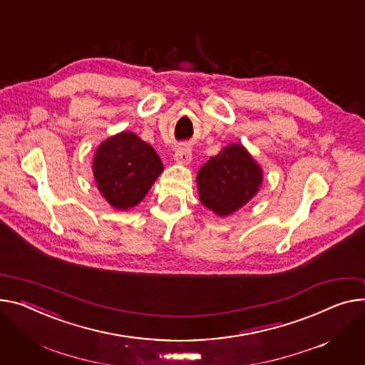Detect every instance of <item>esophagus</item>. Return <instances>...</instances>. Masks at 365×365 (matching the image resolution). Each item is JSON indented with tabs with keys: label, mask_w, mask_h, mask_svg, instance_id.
<instances>
[{
	"label": "esophagus",
	"mask_w": 365,
	"mask_h": 365,
	"mask_svg": "<svg viewBox=\"0 0 365 365\" xmlns=\"http://www.w3.org/2000/svg\"><path fill=\"white\" fill-rule=\"evenodd\" d=\"M175 160H176L179 164H183V165L189 164L190 160H192V151H190V148H187V147H180V148H178L176 153H175Z\"/></svg>",
	"instance_id": "obj_1"
}]
</instances>
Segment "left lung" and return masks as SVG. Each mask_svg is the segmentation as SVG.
I'll return each instance as SVG.
<instances>
[{"label": "left lung", "instance_id": "left-lung-1", "mask_svg": "<svg viewBox=\"0 0 365 365\" xmlns=\"http://www.w3.org/2000/svg\"><path fill=\"white\" fill-rule=\"evenodd\" d=\"M201 202L220 217H227L250 202L262 183V170L240 143H230L211 157L198 172Z\"/></svg>", "mask_w": 365, "mask_h": 365}]
</instances>
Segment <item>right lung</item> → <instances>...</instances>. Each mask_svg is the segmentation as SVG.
I'll return each instance as SVG.
<instances>
[{"label":"right lung","mask_w":365,"mask_h":365,"mask_svg":"<svg viewBox=\"0 0 365 365\" xmlns=\"http://www.w3.org/2000/svg\"><path fill=\"white\" fill-rule=\"evenodd\" d=\"M164 170L150 143L132 132L106 139L95 153L92 172L107 202L117 210H129L147 195Z\"/></svg>","instance_id":"add662e5"}]
</instances>
